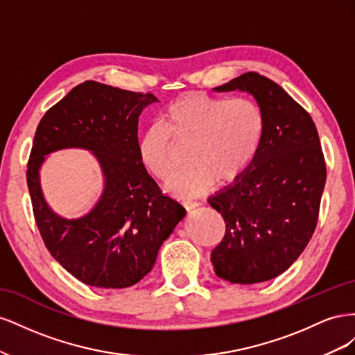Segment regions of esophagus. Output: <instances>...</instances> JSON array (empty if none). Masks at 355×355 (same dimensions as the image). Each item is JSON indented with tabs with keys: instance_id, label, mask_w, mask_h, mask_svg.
Listing matches in <instances>:
<instances>
[{
	"instance_id": "34e87169",
	"label": "esophagus",
	"mask_w": 355,
	"mask_h": 355,
	"mask_svg": "<svg viewBox=\"0 0 355 355\" xmlns=\"http://www.w3.org/2000/svg\"><path fill=\"white\" fill-rule=\"evenodd\" d=\"M182 206H184L187 210H192V209L198 207V206H200V202H197V201H192V200H184V201H182Z\"/></svg>"
}]
</instances>
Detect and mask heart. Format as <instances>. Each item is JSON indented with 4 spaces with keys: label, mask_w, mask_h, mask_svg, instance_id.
I'll list each match as a JSON object with an SVG mask.
<instances>
[{
    "label": "heart",
    "mask_w": 355,
    "mask_h": 355,
    "mask_svg": "<svg viewBox=\"0 0 355 355\" xmlns=\"http://www.w3.org/2000/svg\"><path fill=\"white\" fill-rule=\"evenodd\" d=\"M161 124L148 125L137 142L144 167L167 180L176 170L173 141L189 144L187 170L171 178L166 189L192 198L207 192L214 180L230 184L250 167L265 132L261 106L249 98H218L188 93L161 114Z\"/></svg>",
    "instance_id": "obj_1"
}]
</instances>
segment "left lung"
Instances as JSON below:
<instances>
[{
  "mask_svg": "<svg viewBox=\"0 0 355 355\" xmlns=\"http://www.w3.org/2000/svg\"><path fill=\"white\" fill-rule=\"evenodd\" d=\"M249 92L259 103L265 132L250 167L209 198L225 220L210 259L218 277L254 284L280 275L315 231L326 161L311 115L272 80L245 72L218 92Z\"/></svg>",
  "mask_w": 355,
  "mask_h": 355,
  "instance_id": "1",
  "label": "left lung"
}]
</instances>
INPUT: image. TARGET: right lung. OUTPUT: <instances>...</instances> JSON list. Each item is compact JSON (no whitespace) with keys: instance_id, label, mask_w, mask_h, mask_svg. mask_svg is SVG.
<instances>
[{"instance_id":"add662e5","label":"right lung","mask_w":355,"mask_h":355,"mask_svg":"<svg viewBox=\"0 0 355 355\" xmlns=\"http://www.w3.org/2000/svg\"><path fill=\"white\" fill-rule=\"evenodd\" d=\"M153 102H158L153 93L84 81L53 105L37 127L26 170L35 223L50 254L84 284L124 288L141 282L185 216L139 158V115ZM72 146L95 153L105 189L89 215L67 221L42 198L37 168L44 155Z\"/></svg>"}]
</instances>
